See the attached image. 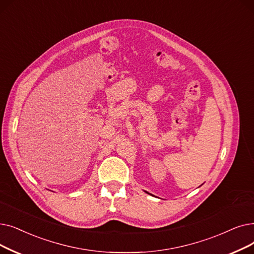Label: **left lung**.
<instances>
[{
    "label": "left lung",
    "instance_id": "obj_1",
    "mask_svg": "<svg viewBox=\"0 0 254 254\" xmlns=\"http://www.w3.org/2000/svg\"><path fill=\"white\" fill-rule=\"evenodd\" d=\"M144 192H146V193H147V194H150V193H148V192H147V191H144ZM150 195H152V194H150ZM152 196H154V195H152Z\"/></svg>",
    "mask_w": 254,
    "mask_h": 254
}]
</instances>
